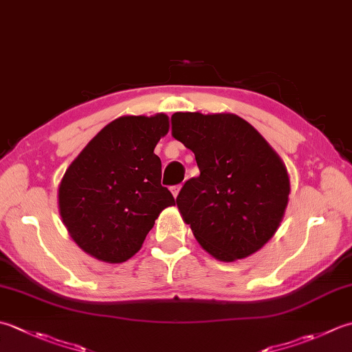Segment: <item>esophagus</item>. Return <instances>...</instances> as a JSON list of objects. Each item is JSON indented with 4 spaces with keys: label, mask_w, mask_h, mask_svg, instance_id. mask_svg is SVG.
Masks as SVG:
<instances>
[{
    "label": "esophagus",
    "mask_w": 352,
    "mask_h": 352,
    "mask_svg": "<svg viewBox=\"0 0 352 352\" xmlns=\"http://www.w3.org/2000/svg\"><path fill=\"white\" fill-rule=\"evenodd\" d=\"M180 189H182V186H180V184L172 186V188H170V192H172V195H174V198H177V197H178V194H180Z\"/></svg>",
    "instance_id": "obj_1"
}]
</instances>
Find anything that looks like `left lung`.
Here are the masks:
<instances>
[{
	"label": "left lung",
	"instance_id": "8db88e82",
	"mask_svg": "<svg viewBox=\"0 0 352 352\" xmlns=\"http://www.w3.org/2000/svg\"><path fill=\"white\" fill-rule=\"evenodd\" d=\"M172 135L195 154L199 169L177 197L199 245L223 263L263 249L279 229L290 195L276 151L232 113H175Z\"/></svg>",
	"mask_w": 352,
	"mask_h": 352
}]
</instances>
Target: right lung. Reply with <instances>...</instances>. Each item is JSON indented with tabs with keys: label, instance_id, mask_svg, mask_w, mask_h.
Returning <instances> with one entry per match:
<instances>
[{
	"label": "right lung",
	"instance_id": "1",
	"mask_svg": "<svg viewBox=\"0 0 352 352\" xmlns=\"http://www.w3.org/2000/svg\"><path fill=\"white\" fill-rule=\"evenodd\" d=\"M169 117L122 116L102 128L67 168L58 189L62 223L82 250L120 264L142 249L155 219L175 204L162 186L157 143Z\"/></svg>",
	"mask_w": 352,
	"mask_h": 352
}]
</instances>
